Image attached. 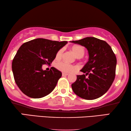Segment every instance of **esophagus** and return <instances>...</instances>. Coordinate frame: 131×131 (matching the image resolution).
Returning a JSON list of instances; mask_svg holds the SVG:
<instances>
[{"label": "esophagus", "mask_w": 131, "mask_h": 131, "mask_svg": "<svg viewBox=\"0 0 131 131\" xmlns=\"http://www.w3.org/2000/svg\"><path fill=\"white\" fill-rule=\"evenodd\" d=\"M69 73H62V76H68Z\"/></svg>", "instance_id": "esophagus-1"}]
</instances>
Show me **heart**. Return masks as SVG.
<instances>
[{"label":"heart","mask_w":131,"mask_h":131,"mask_svg":"<svg viewBox=\"0 0 131 131\" xmlns=\"http://www.w3.org/2000/svg\"><path fill=\"white\" fill-rule=\"evenodd\" d=\"M72 50L77 58L83 57L85 53V49L84 47L81 46V45H74V46L72 47ZM62 52H63V50L62 49H59L56 53V59H60L62 57ZM56 68L58 70L65 72V73H70V72L76 69V66L70 65V64H68L64 62H58L56 64Z\"/></svg>","instance_id":"obj_1"}]
</instances>
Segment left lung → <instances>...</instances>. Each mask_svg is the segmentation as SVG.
<instances>
[{
	"label": "left lung",
	"mask_w": 131,
	"mask_h": 131,
	"mask_svg": "<svg viewBox=\"0 0 131 131\" xmlns=\"http://www.w3.org/2000/svg\"><path fill=\"white\" fill-rule=\"evenodd\" d=\"M70 42L86 48L89 56V61L80 70L85 74L77 75L76 80L72 84V90L83 99L99 98L108 90L115 79V55L105 41L95 37Z\"/></svg>",
	"instance_id": "1"
}]
</instances>
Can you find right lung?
I'll return each mask as SVG.
<instances>
[{
  "label": "right lung",
  "mask_w": 131,
  "mask_h": 131,
  "mask_svg": "<svg viewBox=\"0 0 131 131\" xmlns=\"http://www.w3.org/2000/svg\"><path fill=\"white\" fill-rule=\"evenodd\" d=\"M67 43L37 38L20 47L12 62V71L16 83L24 94L39 99L52 92L61 72L53 67L49 71L43 70L42 66L51 64L57 52Z\"/></svg>",
  "instance_id": "1"
}]
</instances>
